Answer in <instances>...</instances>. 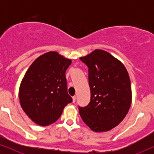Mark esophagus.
<instances>
[{
    "instance_id": "34e87169",
    "label": "esophagus",
    "mask_w": 154,
    "mask_h": 154,
    "mask_svg": "<svg viewBox=\"0 0 154 154\" xmlns=\"http://www.w3.org/2000/svg\"><path fill=\"white\" fill-rule=\"evenodd\" d=\"M72 99H73V102L74 103L75 102V100H76V96H73Z\"/></svg>"
}]
</instances>
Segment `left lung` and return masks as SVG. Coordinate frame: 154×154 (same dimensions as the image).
<instances>
[{
  "label": "left lung",
  "instance_id": "left-lung-1",
  "mask_svg": "<svg viewBox=\"0 0 154 154\" xmlns=\"http://www.w3.org/2000/svg\"><path fill=\"white\" fill-rule=\"evenodd\" d=\"M88 67L91 99L79 107L84 123L94 132H106L124 119L132 102L130 80L125 66L110 53L94 50L80 57Z\"/></svg>",
  "mask_w": 154,
  "mask_h": 154
}]
</instances>
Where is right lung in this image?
<instances>
[{"instance_id": "obj_1", "label": "right lung", "mask_w": 154, "mask_h": 154, "mask_svg": "<svg viewBox=\"0 0 154 154\" xmlns=\"http://www.w3.org/2000/svg\"><path fill=\"white\" fill-rule=\"evenodd\" d=\"M71 64L57 52L42 54L26 71L19 90L20 105L29 119L47 126L57 121L72 98L65 73Z\"/></svg>"}]
</instances>
